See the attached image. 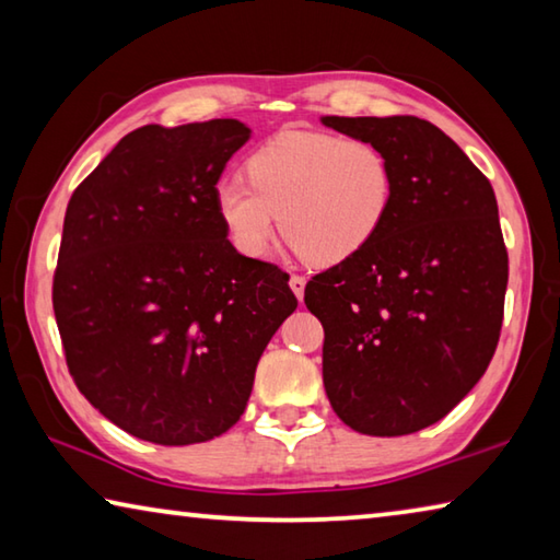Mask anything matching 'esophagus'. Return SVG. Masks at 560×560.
Returning a JSON list of instances; mask_svg holds the SVG:
<instances>
[{"instance_id":"1","label":"esophagus","mask_w":560,"mask_h":560,"mask_svg":"<svg viewBox=\"0 0 560 560\" xmlns=\"http://www.w3.org/2000/svg\"><path fill=\"white\" fill-rule=\"evenodd\" d=\"M289 287H291L293 293H296V299L301 301L303 299V289H306V279L299 277V273H293V277L289 279Z\"/></svg>"}]
</instances>
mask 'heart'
Segmentation results:
<instances>
[{
    "label": "heart",
    "mask_w": 560,
    "mask_h": 560,
    "mask_svg": "<svg viewBox=\"0 0 560 560\" xmlns=\"http://www.w3.org/2000/svg\"><path fill=\"white\" fill-rule=\"evenodd\" d=\"M246 179L214 189V207L244 257H261L273 230L311 267H336L387 222L395 173L383 148L320 130H281L246 158Z\"/></svg>",
    "instance_id": "1"
}]
</instances>
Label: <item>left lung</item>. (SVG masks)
Here are the masks:
<instances>
[{
	"instance_id": "8db88e82",
	"label": "left lung",
	"mask_w": 560,
	"mask_h": 560,
	"mask_svg": "<svg viewBox=\"0 0 560 560\" xmlns=\"http://www.w3.org/2000/svg\"><path fill=\"white\" fill-rule=\"evenodd\" d=\"M385 150L393 210L355 257L306 283L324 385L350 430L400 438L442 420L494 355L509 254L494 189L430 120L320 118Z\"/></svg>"
}]
</instances>
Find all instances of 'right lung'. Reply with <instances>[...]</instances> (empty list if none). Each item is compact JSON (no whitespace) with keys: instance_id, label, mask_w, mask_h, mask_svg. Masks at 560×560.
I'll list each match as a JSON object with an SVG mask.
<instances>
[{"instance_id":"right-lung-1","label":"right lung","mask_w":560,"mask_h":560,"mask_svg":"<svg viewBox=\"0 0 560 560\" xmlns=\"http://www.w3.org/2000/svg\"><path fill=\"white\" fill-rule=\"evenodd\" d=\"M240 120L128 132L75 187L54 273V316L79 390L132 438L183 447L240 420L289 277L242 257L214 207L249 140Z\"/></svg>"}]
</instances>
